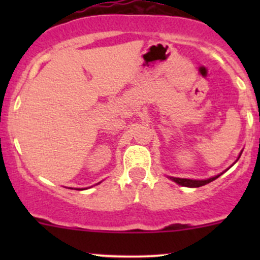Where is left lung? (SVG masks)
I'll list each match as a JSON object with an SVG mask.
<instances>
[{
	"label": "left lung",
	"instance_id": "8db88e82",
	"mask_svg": "<svg viewBox=\"0 0 260 260\" xmlns=\"http://www.w3.org/2000/svg\"><path fill=\"white\" fill-rule=\"evenodd\" d=\"M242 152H243V151H242ZM242 152H240L239 157L242 156ZM239 157H238V159H239ZM238 159H237V161H238ZM237 161H235V162H237ZM235 162H234V164H235ZM234 164H233V165H234ZM233 165H232V166H233ZM221 175H222V174H219V175H216V176H212V177H210V179H206V180L180 179V177H172V176H169V179L174 181V182L179 183V185H181V186H185V187H200V186H204V185H206V183L211 182V181L216 180L217 177L221 176Z\"/></svg>",
	"mask_w": 260,
	"mask_h": 260
}]
</instances>
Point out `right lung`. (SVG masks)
<instances>
[{
    "label": "right lung",
    "mask_w": 260,
    "mask_h": 260,
    "mask_svg": "<svg viewBox=\"0 0 260 260\" xmlns=\"http://www.w3.org/2000/svg\"><path fill=\"white\" fill-rule=\"evenodd\" d=\"M78 190H83V188H78Z\"/></svg>",
    "instance_id": "right-lung-1"
}]
</instances>
